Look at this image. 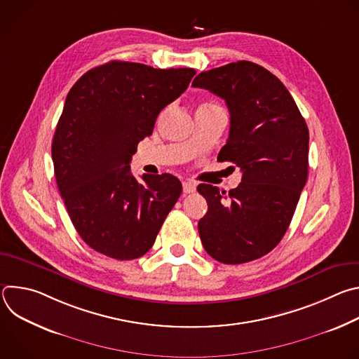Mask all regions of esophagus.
<instances>
[{"label":"esophagus","mask_w":359,"mask_h":359,"mask_svg":"<svg viewBox=\"0 0 359 359\" xmlns=\"http://www.w3.org/2000/svg\"><path fill=\"white\" fill-rule=\"evenodd\" d=\"M196 182H191V180H186V182H183V191L186 193V194H189V193H193V191H196Z\"/></svg>","instance_id":"1"}]
</instances>
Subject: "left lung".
<instances>
[{
	"label": "left lung",
	"mask_w": 359,
	"mask_h": 359,
	"mask_svg": "<svg viewBox=\"0 0 359 359\" xmlns=\"http://www.w3.org/2000/svg\"><path fill=\"white\" fill-rule=\"evenodd\" d=\"M191 86L224 99L230 132L217 159L243 173L229 193L197 186L209 206L198 220L201 244L223 264L257 260L281 241L294 216L309 175V128L283 82L254 62L201 72Z\"/></svg>",
	"instance_id": "left-lung-1"
}]
</instances>
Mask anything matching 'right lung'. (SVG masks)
<instances>
[{
    "label": "right lung",
    "mask_w": 359,
    "mask_h": 359,
    "mask_svg": "<svg viewBox=\"0 0 359 359\" xmlns=\"http://www.w3.org/2000/svg\"><path fill=\"white\" fill-rule=\"evenodd\" d=\"M193 68L111 61L71 88L53 139L60 193L81 238L116 260L146 254L180 193L177 177L130 172L137 143L189 86Z\"/></svg>",
    "instance_id": "1"
}]
</instances>
